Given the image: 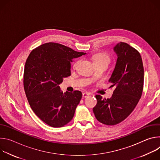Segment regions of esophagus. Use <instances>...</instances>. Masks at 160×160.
<instances>
[{
	"label": "esophagus",
	"instance_id": "obj_1",
	"mask_svg": "<svg viewBox=\"0 0 160 160\" xmlns=\"http://www.w3.org/2000/svg\"><path fill=\"white\" fill-rule=\"evenodd\" d=\"M88 96H89V94H88V93H85V92H84V93H83V94H82V96H83V98H87Z\"/></svg>",
	"mask_w": 160,
	"mask_h": 160
}]
</instances>
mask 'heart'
<instances>
[{"label": "heart", "mask_w": 160, "mask_h": 160, "mask_svg": "<svg viewBox=\"0 0 160 160\" xmlns=\"http://www.w3.org/2000/svg\"><path fill=\"white\" fill-rule=\"evenodd\" d=\"M93 60L94 64L96 63H104L108 64L110 61L109 56L106 53H98L93 56ZM78 62H76L73 64V68H75L78 65Z\"/></svg>", "instance_id": "heart-1"}]
</instances>
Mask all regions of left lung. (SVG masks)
Returning a JSON list of instances; mask_svg holds the SVG:
<instances>
[{"mask_svg": "<svg viewBox=\"0 0 160 160\" xmlns=\"http://www.w3.org/2000/svg\"><path fill=\"white\" fill-rule=\"evenodd\" d=\"M118 58L109 79L114 87L110 99L96 95L98 102L93 108L96 119L107 125H117L133 111L141 98L144 85V67L140 53L125 42L113 48Z\"/></svg>", "mask_w": 160, "mask_h": 160, "instance_id": "left-lung-1", "label": "left lung"}]
</instances>
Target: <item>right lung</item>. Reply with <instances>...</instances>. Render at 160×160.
Listing matches in <instances>:
<instances>
[{"mask_svg":"<svg viewBox=\"0 0 160 160\" xmlns=\"http://www.w3.org/2000/svg\"><path fill=\"white\" fill-rule=\"evenodd\" d=\"M86 53L60 43L49 42L33 49L25 66L23 85L35 115L52 127H61L73 118L82 94L61 92L59 85L71 75V62Z\"/></svg>","mask_w":160,"mask_h":160,"instance_id":"obj_1","label":"right lung"}]
</instances>
